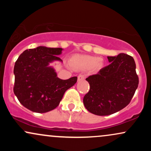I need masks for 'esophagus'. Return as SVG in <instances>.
<instances>
[{
	"label": "esophagus",
	"instance_id": "34e87169",
	"mask_svg": "<svg viewBox=\"0 0 151 151\" xmlns=\"http://www.w3.org/2000/svg\"><path fill=\"white\" fill-rule=\"evenodd\" d=\"M84 79H85V76H84V74H79V75L78 76V81L84 80Z\"/></svg>",
	"mask_w": 151,
	"mask_h": 151
}]
</instances>
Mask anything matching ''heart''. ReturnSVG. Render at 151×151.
<instances>
[{"label": "heart", "mask_w": 151, "mask_h": 151, "mask_svg": "<svg viewBox=\"0 0 151 151\" xmlns=\"http://www.w3.org/2000/svg\"><path fill=\"white\" fill-rule=\"evenodd\" d=\"M74 65L80 68H89L96 66L101 67L103 60L98 57L90 55H77L73 58Z\"/></svg>", "instance_id": "obj_1"}]
</instances>
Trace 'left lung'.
Wrapping results in <instances>:
<instances>
[{
  "mask_svg": "<svg viewBox=\"0 0 151 151\" xmlns=\"http://www.w3.org/2000/svg\"><path fill=\"white\" fill-rule=\"evenodd\" d=\"M107 58L108 66L86 79L90 88L83 99L84 105L97 116H108L125 108L139 82L132 57L121 53Z\"/></svg>",
  "mask_w": 151,
  "mask_h": 151,
  "instance_id": "8db88e82",
  "label": "left lung"
}]
</instances>
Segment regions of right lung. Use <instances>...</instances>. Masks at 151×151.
<instances>
[{"label":"right lung","mask_w":151,"mask_h":151,"mask_svg":"<svg viewBox=\"0 0 151 151\" xmlns=\"http://www.w3.org/2000/svg\"><path fill=\"white\" fill-rule=\"evenodd\" d=\"M62 48L40 46L26 50L15 62L13 91L22 106L36 113H46L60 104L64 93L74 85L77 77L63 80L57 76L54 61L62 60Z\"/></svg>","instance_id":"right-lung-1"}]
</instances>
